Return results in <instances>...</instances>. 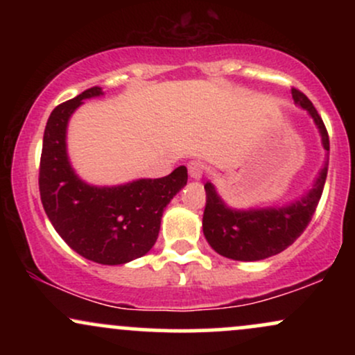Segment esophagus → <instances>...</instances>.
Returning a JSON list of instances; mask_svg holds the SVG:
<instances>
[{
    "label": "esophagus",
    "instance_id": "obj_1",
    "mask_svg": "<svg viewBox=\"0 0 355 355\" xmlns=\"http://www.w3.org/2000/svg\"><path fill=\"white\" fill-rule=\"evenodd\" d=\"M203 170H205V165H203L202 162L191 160L189 164V175L193 178V180H200L202 175H203Z\"/></svg>",
    "mask_w": 355,
    "mask_h": 355
}]
</instances>
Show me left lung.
Instances as JSON below:
<instances>
[{
	"mask_svg": "<svg viewBox=\"0 0 355 355\" xmlns=\"http://www.w3.org/2000/svg\"><path fill=\"white\" fill-rule=\"evenodd\" d=\"M292 98L312 116L313 123L319 128L322 145L327 150L324 166L312 189L299 200L284 207L250 210L230 209L218 197L215 187L207 182V203L202 220L203 235L210 247L227 259L255 262L280 254L300 237L320 200L329 168V133L312 101L302 92L292 88Z\"/></svg>",
	"mask_w": 355,
	"mask_h": 355,
	"instance_id": "left-lung-1",
	"label": "left lung"
}]
</instances>
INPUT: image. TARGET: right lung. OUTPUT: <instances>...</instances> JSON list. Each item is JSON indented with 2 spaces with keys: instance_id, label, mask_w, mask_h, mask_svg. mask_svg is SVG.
I'll use <instances>...</instances> for the list:
<instances>
[{
  "instance_id": "right-lung-1",
  "label": "right lung",
  "mask_w": 355,
  "mask_h": 355,
  "mask_svg": "<svg viewBox=\"0 0 355 355\" xmlns=\"http://www.w3.org/2000/svg\"><path fill=\"white\" fill-rule=\"evenodd\" d=\"M103 95L100 87L85 89L51 112L43 135L40 195L48 218L76 254L103 266H121L155 245L162 215L187 185V166L162 178H140L125 185L95 187L71 168L67 126L83 100Z\"/></svg>"
}]
</instances>
